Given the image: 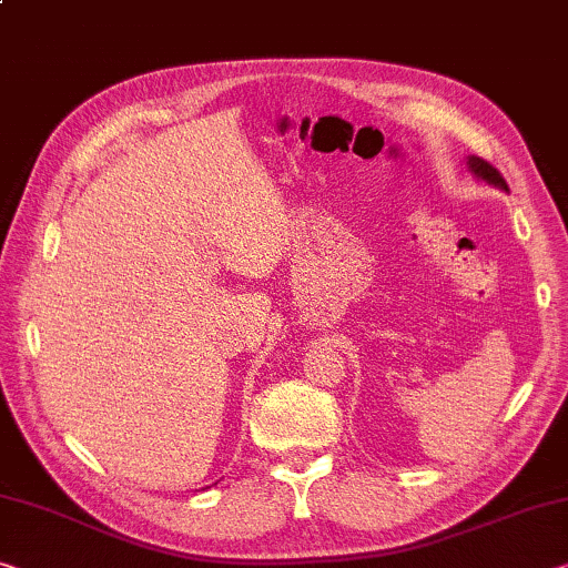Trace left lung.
Wrapping results in <instances>:
<instances>
[{
  "label": "left lung",
  "mask_w": 568,
  "mask_h": 568,
  "mask_svg": "<svg viewBox=\"0 0 568 568\" xmlns=\"http://www.w3.org/2000/svg\"><path fill=\"white\" fill-rule=\"evenodd\" d=\"M470 169H473L475 174H478V176H483L485 182H490V184H498V186H503V189H508L506 179L500 176V171L495 169L493 164H488V161H485V159H480V156H470Z\"/></svg>",
  "instance_id": "1"
}]
</instances>
